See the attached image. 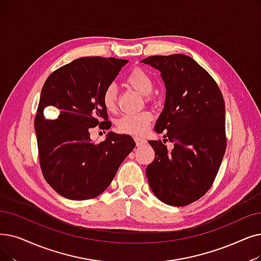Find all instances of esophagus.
<instances>
[{
    "label": "esophagus",
    "mask_w": 261,
    "mask_h": 261,
    "mask_svg": "<svg viewBox=\"0 0 261 261\" xmlns=\"http://www.w3.org/2000/svg\"><path fill=\"white\" fill-rule=\"evenodd\" d=\"M134 141H135V144H137L138 147H141L144 144H146V140H144L142 138H134Z\"/></svg>",
    "instance_id": "34e87169"
}]
</instances>
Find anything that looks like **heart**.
I'll use <instances>...</instances> for the list:
<instances>
[{"label": "heart", "mask_w": 261, "mask_h": 261, "mask_svg": "<svg viewBox=\"0 0 261 261\" xmlns=\"http://www.w3.org/2000/svg\"><path fill=\"white\" fill-rule=\"evenodd\" d=\"M127 83L144 96L150 95L153 88V81L150 74L142 68H135L128 74ZM102 103L109 112L115 111L117 106V88L114 84L106 87L102 94ZM151 120L152 114L147 111L138 114H126L118 119L117 129L123 134L141 135L148 128Z\"/></svg>", "instance_id": "heart-1"}]
</instances>
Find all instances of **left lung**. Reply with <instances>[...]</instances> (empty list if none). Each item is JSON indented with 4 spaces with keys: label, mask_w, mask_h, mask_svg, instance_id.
<instances>
[{
    "label": "left lung",
    "mask_w": 261,
    "mask_h": 261,
    "mask_svg": "<svg viewBox=\"0 0 261 261\" xmlns=\"http://www.w3.org/2000/svg\"><path fill=\"white\" fill-rule=\"evenodd\" d=\"M161 72L165 103L154 130L164 143L148 141L154 160L146 168L151 191L166 205L181 207L207 193L226 150L225 103L213 77L185 54L141 61Z\"/></svg>",
    "instance_id": "1"
}]
</instances>
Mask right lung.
Returning <instances> with one entry per match:
<instances>
[{
    "label": "right lung",
    "instance_id": "obj_1",
    "mask_svg": "<svg viewBox=\"0 0 261 261\" xmlns=\"http://www.w3.org/2000/svg\"><path fill=\"white\" fill-rule=\"evenodd\" d=\"M127 63L100 56L76 59L52 72L42 86L35 117L40 167L52 189L68 199L100 195L134 149L130 135L109 132L95 144L88 131L101 124L111 128L102 94ZM48 106L59 111L56 120L44 117Z\"/></svg>",
    "mask_w": 261,
    "mask_h": 261
}]
</instances>
